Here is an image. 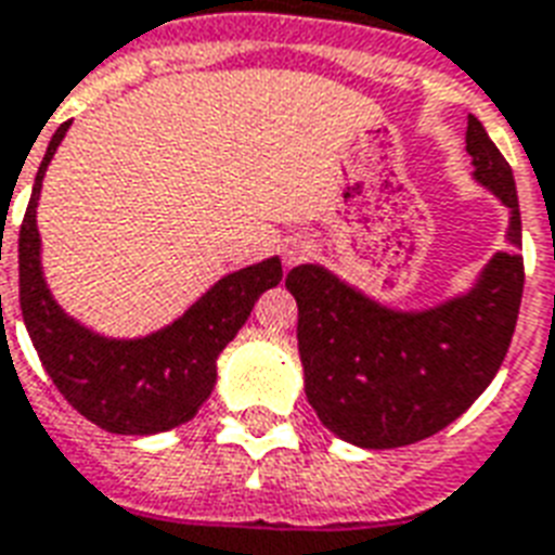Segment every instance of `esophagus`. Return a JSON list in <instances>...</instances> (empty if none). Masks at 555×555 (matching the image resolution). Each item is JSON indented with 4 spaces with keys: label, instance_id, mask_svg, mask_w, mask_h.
Instances as JSON below:
<instances>
[{
    "label": "esophagus",
    "instance_id": "obj_1",
    "mask_svg": "<svg viewBox=\"0 0 555 555\" xmlns=\"http://www.w3.org/2000/svg\"><path fill=\"white\" fill-rule=\"evenodd\" d=\"M311 253H314V244H311V241H306V238L287 241V244H285V264H287V268H294V264H299V261H306Z\"/></svg>",
    "mask_w": 555,
    "mask_h": 555
}]
</instances>
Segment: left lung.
<instances>
[{
    "mask_svg": "<svg viewBox=\"0 0 555 555\" xmlns=\"http://www.w3.org/2000/svg\"><path fill=\"white\" fill-rule=\"evenodd\" d=\"M465 151L477 183L509 209L513 244L494 253L468 294L428 311H392L320 264H299L285 279L299 306L308 401L325 428L352 446L401 448L448 428L492 384L513 344L524 294L513 168L475 116Z\"/></svg>",
    "mask_w": 555,
    "mask_h": 555,
    "instance_id": "8db88e82",
    "label": "left lung"
}]
</instances>
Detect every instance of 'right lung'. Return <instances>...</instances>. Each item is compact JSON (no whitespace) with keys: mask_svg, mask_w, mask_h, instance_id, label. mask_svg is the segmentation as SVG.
I'll return each instance as SVG.
<instances>
[{"mask_svg":"<svg viewBox=\"0 0 555 555\" xmlns=\"http://www.w3.org/2000/svg\"><path fill=\"white\" fill-rule=\"evenodd\" d=\"M69 121L54 130L34 180L20 227V308L42 366L80 416L125 437H147L183 425L209 399L218 378V354L247 323L268 287L282 282L273 256L235 270L206 291L180 320L137 340H109L83 328L46 287L40 268L37 201L42 177Z\"/></svg>","mask_w":555,"mask_h":555,"instance_id":"obj_1","label":"right lung"}]
</instances>
